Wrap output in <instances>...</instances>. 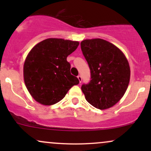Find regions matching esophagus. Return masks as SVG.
<instances>
[{
  "label": "esophagus",
  "instance_id": "obj_1",
  "mask_svg": "<svg viewBox=\"0 0 151 151\" xmlns=\"http://www.w3.org/2000/svg\"><path fill=\"white\" fill-rule=\"evenodd\" d=\"M77 78H78V80H79V83H81V79H81V76L79 75V76H78V77H77Z\"/></svg>",
  "mask_w": 151,
  "mask_h": 151
}]
</instances>
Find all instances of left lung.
I'll return each mask as SVG.
<instances>
[{
    "instance_id": "1",
    "label": "left lung",
    "mask_w": 151,
    "mask_h": 151,
    "mask_svg": "<svg viewBox=\"0 0 151 151\" xmlns=\"http://www.w3.org/2000/svg\"><path fill=\"white\" fill-rule=\"evenodd\" d=\"M81 49L91 71V81L81 86L86 100L104 110L114 106L126 93L131 70L125 55L112 43L100 39L84 40Z\"/></svg>"
}]
</instances>
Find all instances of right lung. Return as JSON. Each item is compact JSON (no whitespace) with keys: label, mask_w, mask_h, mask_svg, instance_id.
<instances>
[{"label":"right lung","mask_w":151,"mask_h":151,"mask_svg":"<svg viewBox=\"0 0 151 151\" xmlns=\"http://www.w3.org/2000/svg\"><path fill=\"white\" fill-rule=\"evenodd\" d=\"M79 42L62 38H48L35 45L26 57L24 81L32 97L38 103L50 106L58 103L79 80L70 73L68 55Z\"/></svg>","instance_id":"obj_1"}]
</instances>
